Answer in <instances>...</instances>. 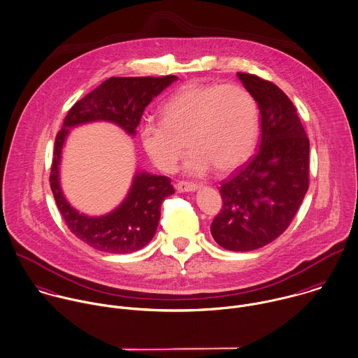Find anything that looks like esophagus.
<instances>
[{
    "mask_svg": "<svg viewBox=\"0 0 358 358\" xmlns=\"http://www.w3.org/2000/svg\"><path fill=\"white\" fill-rule=\"evenodd\" d=\"M177 191L178 192H194L196 191L198 188H201L199 184H194V182H187V181H180L177 185H176Z\"/></svg>",
    "mask_w": 358,
    "mask_h": 358,
    "instance_id": "esophagus-1",
    "label": "esophagus"
}]
</instances>
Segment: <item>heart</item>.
Instances as JSON below:
<instances>
[{
	"label": "heart",
	"mask_w": 358,
	"mask_h": 358,
	"mask_svg": "<svg viewBox=\"0 0 358 358\" xmlns=\"http://www.w3.org/2000/svg\"><path fill=\"white\" fill-rule=\"evenodd\" d=\"M162 121H148L139 139L156 167L173 173L192 149L185 171L202 176L213 167L226 173L252 153L259 111L252 94L238 85H187L162 107Z\"/></svg>",
	"instance_id": "heart-1"
}]
</instances>
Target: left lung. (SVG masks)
<instances>
[{
    "mask_svg": "<svg viewBox=\"0 0 358 358\" xmlns=\"http://www.w3.org/2000/svg\"><path fill=\"white\" fill-rule=\"evenodd\" d=\"M261 114L257 153L222 182L223 208L215 241L236 252L258 250L290 226L310 185V139L285 92L257 75L237 72Z\"/></svg>",
    "mask_w": 358,
    "mask_h": 358,
    "instance_id": "1",
    "label": "left lung"
}]
</instances>
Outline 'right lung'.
Wrapping results in <instances>:
<instances>
[{"label": "right lung", "mask_w": 358, "mask_h": 358, "mask_svg": "<svg viewBox=\"0 0 358 358\" xmlns=\"http://www.w3.org/2000/svg\"><path fill=\"white\" fill-rule=\"evenodd\" d=\"M178 78L174 75L110 78L78 100L68 111L54 143L50 185L57 208L68 229L89 247L108 254H131L153 238L163 201L174 194L170 178L136 170L122 202L101 216H89L75 209L65 198L59 182L61 155L69 129L89 122H113L129 136L148 104Z\"/></svg>", "instance_id": "obj_1"}]
</instances>
